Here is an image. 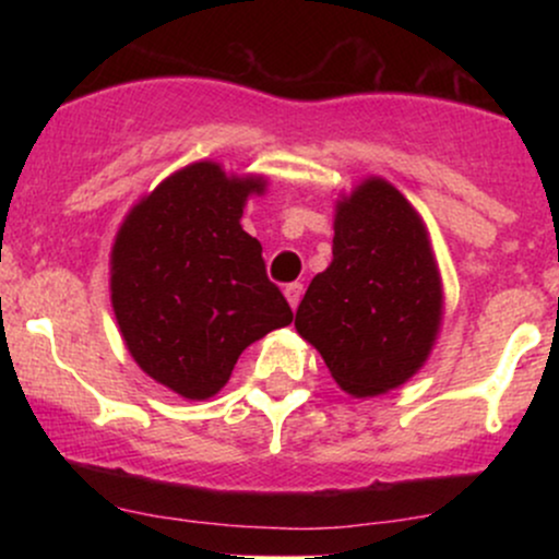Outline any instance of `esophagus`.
I'll return each instance as SVG.
<instances>
[{
  "instance_id": "34e87169",
  "label": "esophagus",
  "mask_w": 559,
  "mask_h": 559,
  "mask_svg": "<svg viewBox=\"0 0 559 559\" xmlns=\"http://www.w3.org/2000/svg\"><path fill=\"white\" fill-rule=\"evenodd\" d=\"M301 292H305V288H301V284H288V286L284 288V294H286L288 305H292V310H297V307H299Z\"/></svg>"
}]
</instances>
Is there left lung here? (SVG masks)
<instances>
[{"instance_id": "obj_1", "label": "left lung", "mask_w": 559, "mask_h": 559, "mask_svg": "<svg viewBox=\"0 0 559 559\" xmlns=\"http://www.w3.org/2000/svg\"><path fill=\"white\" fill-rule=\"evenodd\" d=\"M444 292L423 217L383 178L336 202L333 260L307 286L297 333L352 396L386 394L431 355Z\"/></svg>"}]
</instances>
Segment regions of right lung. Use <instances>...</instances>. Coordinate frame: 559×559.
Masks as SVG:
<instances>
[{"instance_id":"1","label":"right lung","mask_w":559,"mask_h":559,"mask_svg":"<svg viewBox=\"0 0 559 559\" xmlns=\"http://www.w3.org/2000/svg\"><path fill=\"white\" fill-rule=\"evenodd\" d=\"M265 183L191 163L141 197L115 236L120 336L146 376L186 400L215 396L241 352L294 318L260 241L241 228L243 204Z\"/></svg>"}]
</instances>
